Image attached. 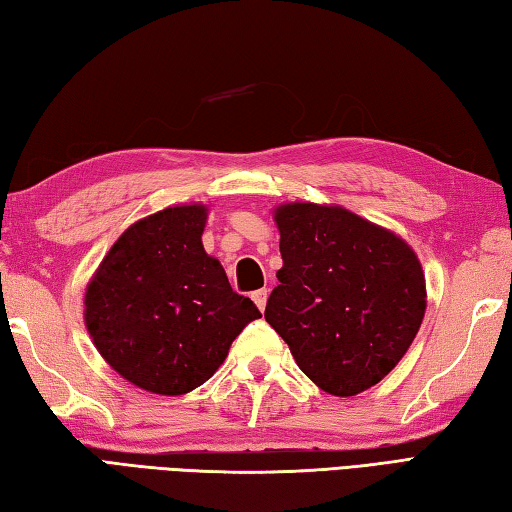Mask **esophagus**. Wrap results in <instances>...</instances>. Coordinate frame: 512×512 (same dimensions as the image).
I'll list each match as a JSON object with an SVG mask.
<instances>
[{"label":"esophagus","instance_id":"obj_1","mask_svg":"<svg viewBox=\"0 0 512 512\" xmlns=\"http://www.w3.org/2000/svg\"><path fill=\"white\" fill-rule=\"evenodd\" d=\"M252 298H254V303H256V307L260 312L265 310V305H267V298H269V289H256V292L252 294Z\"/></svg>","mask_w":512,"mask_h":512}]
</instances>
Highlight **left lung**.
Masks as SVG:
<instances>
[{
  "label": "left lung",
  "instance_id": "left-lung-1",
  "mask_svg": "<svg viewBox=\"0 0 512 512\" xmlns=\"http://www.w3.org/2000/svg\"><path fill=\"white\" fill-rule=\"evenodd\" d=\"M283 267L265 321L305 376L334 397H354L394 370L426 314V276L394 231L339 205L274 209Z\"/></svg>",
  "mask_w": 512,
  "mask_h": 512
}]
</instances>
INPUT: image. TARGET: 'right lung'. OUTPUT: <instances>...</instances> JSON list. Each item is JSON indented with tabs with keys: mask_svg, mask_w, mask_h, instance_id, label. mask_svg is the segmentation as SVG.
<instances>
[{
	"mask_svg": "<svg viewBox=\"0 0 512 512\" xmlns=\"http://www.w3.org/2000/svg\"><path fill=\"white\" fill-rule=\"evenodd\" d=\"M207 205H176L122 231L84 292V323L102 359L138 388L178 397L223 365L260 316L202 247Z\"/></svg>",
	"mask_w": 512,
	"mask_h": 512,
	"instance_id": "add662e5",
	"label": "right lung"
}]
</instances>
